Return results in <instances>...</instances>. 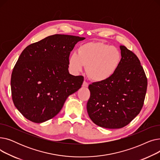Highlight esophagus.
<instances>
[{
  "label": "esophagus",
  "mask_w": 160,
  "mask_h": 160,
  "mask_svg": "<svg viewBox=\"0 0 160 160\" xmlns=\"http://www.w3.org/2000/svg\"><path fill=\"white\" fill-rule=\"evenodd\" d=\"M88 86H89V83H88L87 82L84 81V82H83V84H82V86H83V87L87 88V87H88Z\"/></svg>",
  "instance_id": "1"
}]
</instances>
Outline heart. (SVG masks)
Segmentation results:
<instances>
[{
    "instance_id": "obj_1",
    "label": "heart",
    "mask_w": 160,
    "mask_h": 160,
    "mask_svg": "<svg viewBox=\"0 0 160 160\" xmlns=\"http://www.w3.org/2000/svg\"><path fill=\"white\" fill-rule=\"evenodd\" d=\"M121 60V52L117 47L101 42H89L79 47L78 53L73 52L70 56L69 68L72 73L77 74L86 66L89 78L101 82L116 72Z\"/></svg>"
}]
</instances>
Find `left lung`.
Wrapping results in <instances>:
<instances>
[{
	"mask_svg": "<svg viewBox=\"0 0 160 160\" xmlns=\"http://www.w3.org/2000/svg\"><path fill=\"white\" fill-rule=\"evenodd\" d=\"M122 60L108 80L89 86L87 111L91 121L100 127L121 128L139 113L143 106L147 78L137 56L121 45Z\"/></svg>",
	"mask_w": 160,
	"mask_h": 160,
	"instance_id": "obj_1",
	"label": "left lung"
}]
</instances>
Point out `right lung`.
<instances>
[{
    "label": "right lung",
    "instance_id": "1",
    "mask_svg": "<svg viewBox=\"0 0 160 160\" xmlns=\"http://www.w3.org/2000/svg\"><path fill=\"white\" fill-rule=\"evenodd\" d=\"M85 38L50 36L25 48L12 71L13 104L29 121L41 123L60 112L66 99L77 92L82 76L69 72V58L78 41Z\"/></svg>",
    "mask_w": 160,
    "mask_h": 160
}]
</instances>
